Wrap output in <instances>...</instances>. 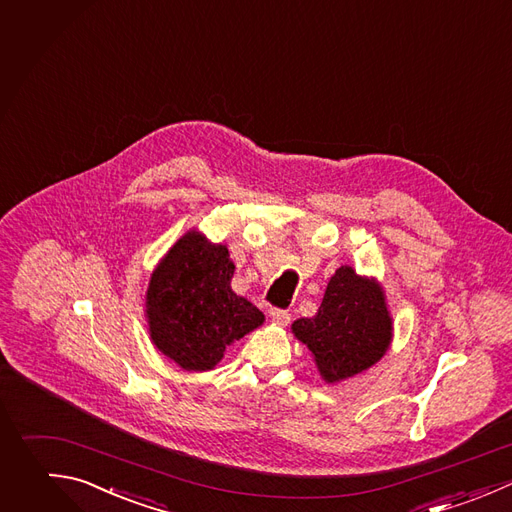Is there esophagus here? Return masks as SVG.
<instances>
[{
    "mask_svg": "<svg viewBox=\"0 0 512 512\" xmlns=\"http://www.w3.org/2000/svg\"><path fill=\"white\" fill-rule=\"evenodd\" d=\"M270 316H272L274 322H278V324H282V326H286V324L290 322V312L284 310V308H272V310H270Z\"/></svg>",
    "mask_w": 512,
    "mask_h": 512,
    "instance_id": "1",
    "label": "esophagus"
}]
</instances>
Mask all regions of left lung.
<instances>
[{"label":"left lung","instance_id":"left-lung-1","mask_svg":"<svg viewBox=\"0 0 512 512\" xmlns=\"http://www.w3.org/2000/svg\"><path fill=\"white\" fill-rule=\"evenodd\" d=\"M292 332L312 350L324 380L336 382L382 358L392 322L376 282L342 266L330 278L316 316L298 318Z\"/></svg>","mask_w":512,"mask_h":512}]
</instances>
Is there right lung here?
Listing matches in <instances>:
<instances>
[{"label": "right lung", "instance_id": "obj_1", "mask_svg": "<svg viewBox=\"0 0 512 512\" xmlns=\"http://www.w3.org/2000/svg\"><path fill=\"white\" fill-rule=\"evenodd\" d=\"M234 262L226 246L188 232L166 254L148 288L154 344L186 370H210L230 342L264 322L230 282Z\"/></svg>", "mask_w": 512, "mask_h": 512}]
</instances>
